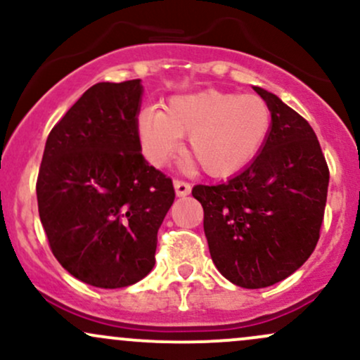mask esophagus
Masks as SVG:
<instances>
[{
  "instance_id": "1",
  "label": "esophagus",
  "mask_w": 360,
  "mask_h": 360,
  "mask_svg": "<svg viewBox=\"0 0 360 360\" xmlns=\"http://www.w3.org/2000/svg\"><path fill=\"white\" fill-rule=\"evenodd\" d=\"M174 189H176V194L177 196H188L189 193H191V184L186 183V181H181V179H176L174 181Z\"/></svg>"
}]
</instances>
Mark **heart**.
<instances>
[{
	"mask_svg": "<svg viewBox=\"0 0 360 360\" xmlns=\"http://www.w3.org/2000/svg\"><path fill=\"white\" fill-rule=\"evenodd\" d=\"M271 127V108L262 98L218 89L172 96L164 111L146 108L137 117L139 142L148 162L164 166L189 134L188 154L214 177L249 166Z\"/></svg>",
	"mask_w": 360,
	"mask_h": 360,
	"instance_id": "1",
	"label": "heart"
}]
</instances>
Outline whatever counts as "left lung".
<instances>
[{"instance_id":"left-lung-1","label":"left lung","mask_w":360,"mask_h":360,"mask_svg":"<svg viewBox=\"0 0 360 360\" xmlns=\"http://www.w3.org/2000/svg\"><path fill=\"white\" fill-rule=\"evenodd\" d=\"M272 113L262 150L226 183L193 188L217 269L247 289L300 269L323 223L330 171L309 123L276 94L254 88Z\"/></svg>"}]
</instances>
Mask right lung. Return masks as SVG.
Here are the masks:
<instances>
[{"mask_svg":"<svg viewBox=\"0 0 360 360\" xmlns=\"http://www.w3.org/2000/svg\"><path fill=\"white\" fill-rule=\"evenodd\" d=\"M140 79L91 86L49 134L37 177L53 257L96 288L139 283L155 264L172 179L143 159Z\"/></svg>","mask_w":360,"mask_h":360,"instance_id":"add662e5","label":"right lung"}]
</instances>
